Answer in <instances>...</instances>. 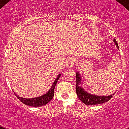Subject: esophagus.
Returning a JSON list of instances; mask_svg holds the SVG:
<instances>
[{
    "mask_svg": "<svg viewBox=\"0 0 129 129\" xmlns=\"http://www.w3.org/2000/svg\"><path fill=\"white\" fill-rule=\"evenodd\" d=\"M74 58L72 57H70L66 61V66L67 68H72L74 65Z\"/></svg>",
    "mask_w": 129,
    "mask_h": 129,
    "instance_id": "esophagus-1",
    "label": "esophagus"
}]
</instances>
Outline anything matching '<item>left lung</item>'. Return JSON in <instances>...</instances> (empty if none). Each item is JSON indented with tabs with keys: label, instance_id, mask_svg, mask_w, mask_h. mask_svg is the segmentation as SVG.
I'll use <instances>...</instances> for the list:
<instances>
[{
	"label": "left lung",
	"instance_id": "1",
	"mask_svg": "<svg viewBox=\"0 0 129 129\" xmlns=\"http://www.w3.org/2000/svg\"><path fill=\"white\" fill-rule=\"evenodd\" d=\"M114 44L116 45V47L118 49V43H116V39H114L113 40ZM82 83V78L80 72H76V94L79 99L86 105H95V104H103L105 102H108L110 98H112L113 95L112 94L111 95L108 96H98L96 94H91L87 92L84 88H83L81 84Z\"/></svg>",
	"mask_w": 129,
	"mask_h": 129
}]
</instances>
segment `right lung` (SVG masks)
Returning <instances> with one entry per match:
<instances>
[{"instance_id":"add662e5","label":"right lung","mask_w":129,"mask_h":129,"mask_svg":"<svg viewBox=\"0 0 129 129\" xmlns=\"http://www.w3.org/2000/svg\"><path fill=\"white\" fill-rule=\"evenodd\" d=\"M61 75V73L57 75V76L56 77V78H55V80L53 83V84L51 86L50 89L47 91V92H46L45 94H43V95H41V96L32 98H25L18 96L15 92V95L19 98V100L21 102H22L23 104H26V105H28V106H34V107H39V106H44V105L47 104L50 100H52V98H53L55 86L56 85L57 82L59 80V78H60Z\"/></svg>"}]
</instances>
